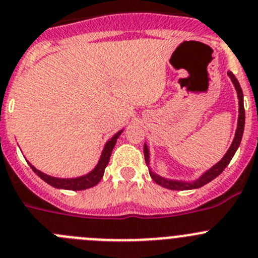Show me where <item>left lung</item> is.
I'll return each instance as SVG.
<instances>
[{
    "instance_id": "obj_1",
    "label": "left lung",
    "mask_w": 258,
    "mask_h": 258,
    "mask_svg": "<svg viewBox=\"0 0 258 258\" xmlns=\"http://www.w3.org/2000/svg\"><path fill=\"white\" fill-rule=\"evenodd\" d=\"M229 75V78L232 79L233 84L235 86V90H237L238 94V99H239V115H238V126H237V131H235V136L234 140H233L232 145H230L229 150L227 151V154L223 156L220 162L218 164L214 165L211 169H209L208 172H205L201 177L199 178L197 180L192 182V183H188V182H180V180H169L165 179V178L160 177V175L155 174V173L150 172V177L153 178L154 182L159 184V186L164 187V188H169V189H174V191H184V189H194V188H200V187L205 186L206 183L211 182L214 178L218 177L221 172H223L227 165L229 164L232 158L234 156L235 151L237 149L239 148V144L242 141V136H243V131H244V121H245V114H244V105H243V91L242 88H240L239 83L235 79V76L233 75V72H228ZM144 155H145V162L146 164H149V149L148 146H144Z\"/></svg>"
}]
</instances>
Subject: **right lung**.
Listing matches in <instances>:
<instances>
[{"mask_svg": "<svg viewBox=\"0 0 258 258\" xmlns=\"http://www.w3.org/2000/svg\"><path fill=\"white\" fill-rule=\"evenodd\" d=\"M122 131H119L118 134H115L114 136L105 144L104 150H103L102 156H100V160L98 163L95 168L91 170L89 174L83 175V177L79 178H71V179H64V178H56V177H50V175L44 174L40 170H38L37 168H34L33 165L29 163L30 168L33 169V172L35 174L39 175L44 182H47L48 184L50 186L56 187V188H62V189H70V191H81V189H86L90 188V187L96 186V184L99 183L100 179L103 178V174H104L105 167L108 165V162H109L110 154H112L113 148H114L115 143H117L118 136L121 135Z\"/></svg>", "mask_w": 258, "mask_h": 258, "instance_id": "right-lung-1", "label": "right lung"}]
</instances>
